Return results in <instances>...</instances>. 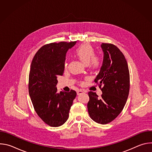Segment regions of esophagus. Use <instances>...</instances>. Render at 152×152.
Listing matches in <instances>:
<instances>
[{
  "instance_id": "1",
  "label": "esophagus",
  "mask_w": 152,
  "mask_h": 152,
  "mask_svg": "<svg viewBox=\"0 0 152 152\" xmlns=\"http://www.w3.org/2000/svg\"><path fill=\"white\" fill-rule=\"evenodd\" d=\"M83 93H84V92L83 91H82V90H79V91H77V95H80V94H83Z\"/></svg>"
}]
</instances>
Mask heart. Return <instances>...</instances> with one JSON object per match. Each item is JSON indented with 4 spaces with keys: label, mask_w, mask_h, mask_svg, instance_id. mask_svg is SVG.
Masks as SVG:
<instances>
[{
    "label": "heart",
    "mask_w": 152,
    "mask_h": 152,
    "mask_svg": "<svg viewBox=\"0 0 152 152\" xmlns=\"http://www.w3.org/2000/svg\"><path fill=\"white\" fill-rule=\"evenodd\" d=\"M75 55L83 63L93 69L99 67L102 62V57L95 55L94 48L89 43H84L79 46L75 50ZM64 67H67V61L64 62Z\"/></svg>",
    "instance_id": "1"
}]
</instances>
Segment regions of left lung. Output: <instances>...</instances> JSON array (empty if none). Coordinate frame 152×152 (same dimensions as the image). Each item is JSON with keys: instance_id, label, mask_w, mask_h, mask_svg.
<instances>
[{"instance_id": "1", "label": "left lung", "mask_w": 152, "mask_h": 152, "mask_svg": "<svg viewBox=\"0 0 152 152\" xmlns=\"http://www.w3.org/2000/svg\"><path fill=\"white\" fill-rule=\"evenodd\" d=\"M103 60L94 79L102 91L100 97L90 91L87 104L88 114L95 122L105 124L113 121L122 111L126 103L130 75L126 59L115 45L102 43Z\"/></svg>"}]
</instances>
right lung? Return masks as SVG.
<instances>
[{
	"mask_svg": "<svg viewBox=\"0 0 152 152\" xmlns=\"http://www.w3.org/2000/svg\"><path fill=\"white\" fill-rule=\"evenodd\" d=\"M76 41L52 42L35 55L29 75V93L38 115L45 123L58 127L66 123L76 92H57V77L64 70L66 53Z\"/></svg>",
	"mask_w": 152,
	"mask_h": 152,
	"instance_id": "right-lung-1",
	"label": "right lung"
}]
</instances>
